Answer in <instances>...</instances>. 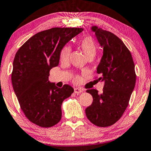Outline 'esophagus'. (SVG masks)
I'll use <instances>...</instances> for the list:
<instances>
[{
    "instance_id": "1",
    "label": "esophagus",
    "mask_w": 151,
    "mask_h": 151,
    "mask_svg": "<svg viewBox=\"0 0 151 151\" xmlns=\"http://www.w3.org/2000/svg\"><path fill=\"white\" fill-rule=\"evenodd\" d=\"M83 91V90L81 88H74V93H77V94H79V93H82Z\"/></svg>"
}]
</instances>
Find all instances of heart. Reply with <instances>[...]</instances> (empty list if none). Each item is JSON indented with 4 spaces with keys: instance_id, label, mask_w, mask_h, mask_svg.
I'll list each match as a JSON object with an SVG mask.
<instances>
[{
    "instance_id": "obj_1",
    "label": "heart",
    "mask_w": 151,
    "mask_h": 151,
    "mask_svg": "<svg viewBox=\"0 0 151 151\" xmlns=\"http://www.w3.org/2000/svg\"><path fill=\"white\" fill-rule=\"evenodd\" d=\"M79 47L81 50L83 51L85 55L87 57L93 56H94L97 51V45L93 38L91 36H86L83 37L79 42ZM70 46L66 45L63 47L60 52V60L61 62H65L69 58L70 53ZM74 81H78L79 80V77L76 76L74 77Z\"/></svg>"
}]
</instances>
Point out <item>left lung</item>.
Segmentation results:
<instances>
[{
  "label": "left lung",
  "instance_id": "obj_1",
  "mask_svg": "<svg viewBox=\"0 0 151 151\" xmlns=\"http://www.w3.org/2000/svg\"><path fill=\"white\" fill-rule=\"evenodd\" d=\"M103 56L97 68L100 81H104L102 93L95 89L87 90L93 96L86 115L98 127H109L116 123L128 106L136 83L134 63L130 51L120 38L107 30L93 26Z\"/></svg>",
  "mask_w": 151,
  "mask_h": 151
}]
</instances>
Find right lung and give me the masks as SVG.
<instances>
[{
  "mask_svg": "<svg viewBox=\"0 0 151 151\" xmlns=\"http://www.w3.org/2000/svg\"><path fill=\"white\" fill-rule=\"evenodd\" d=\"M82 28H52L39 32L19 49L13 61L12 83L26 117L42 127L56 125L62 117L61 105L74 92L49 81L51 69L58 65L60 52Z\"/></svg>",
  "mask_w": 151,
  "mask_h": 151,
  "instance_id": "obj_1",
  "label": "right lung"
}]
</instances>
